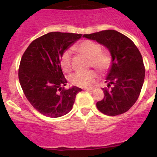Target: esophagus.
<instances>
[{
	"mask_svg": "<svg viewBox=\"0 0 157 157\" xmlns=\"http://www.w3.org/2000/svg\"><path fill=\"white\" fill-rule=\"evenodd\" d=\"M84 90L89 91V92H92V91L94 90V89H92V88H85V89H84Z\"/></svg>",
	"mask_w": 157,
	"mask_h": 157,
	"instance_id": "obj_1",
	"label": "esophagus"
}]
</instances>
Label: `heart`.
Returning <instances> with one entry per match:
<instances>
[{
  "label": "heart",
  "instance_id": "b5f03b06",
  "mask_svg": "<svg viewBox=\"0 0 157 157\" xmlns=\"http://www.w3.org/2000/svg\"><path fill=\"white\" fill-rule=\"evenodd\" d=\"M78 52H82L90 58V64L98 69L101 73H105L110 68L112 64V56L109 51L101 50V46L98 43L91 40H85L75 47ZM60 67L63 71L68 72L72 68L71 51L67 49L62 53ZM99 75L94 70L88 71L75 72L70 76V82L72 85L78 87H89L98 81Z\"/></svg>",
  "mask_w": 157,
  "mask_h": 157
}]
</instances>
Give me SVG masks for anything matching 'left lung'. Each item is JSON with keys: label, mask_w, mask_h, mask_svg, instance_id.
Masks as SVG:
<instances>
[{"label": "left lung", "mask_w": 157, "mask_h": 157, "mask_svg": "<svg viewBox=\"0 0 157 157\" xmlns=\"http://www.w3.org/2000/svg\"><path fill=\"white\" fill-rule=\"evenodd\" d=\"M84 37L105 45L112 56V65L107 75L108 88H103V100L97 108L107 116H118L134 105L141 93L145 69L141 52L131 40L114 30H106Z\"/></svg>", "instance_id": "1"}]
</instances>
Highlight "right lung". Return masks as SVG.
<instances>
[{"label":"right lung","instance_id":"right-lung-1","mask_svg":"<svg viewBox=\"0 0 157 157\" xmlns=\"http://www.w3.org/2000/svg\"><path fill=\"white\" fill-rule=\"evenodd\" d=\"M82 37L81 34L50 32L34 40L23 53L19 80L30 105L41 114L57 118L71 110L81 88L65 90L67 80L59 60L61 55Z\"/></svg>","mask_w":157,"mask_h":157}]
</instances>
